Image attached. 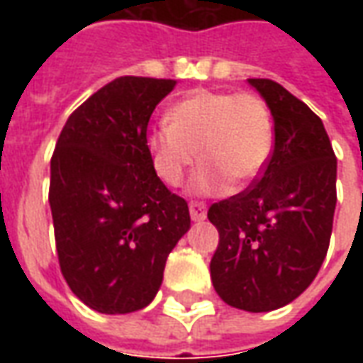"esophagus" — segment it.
<instances>
[{
    "mask_svg": "<svg viewBox=\"0 0 363 363\" xmlns=\"http://www.w3.org/2000/svg\"><path fill=\"white\" fill-rule=\"evenodd\" d=\"M206 212H208V208H206L204 202H190V218H192V221H204Z\"/></svg>",
    "mask_w": 363,
    "mask_h": 363,
    "instance_id": "obj_1",
    "label": "esophagus"
}]
</instances>
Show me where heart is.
Returning <instances> with one entry per match:
<instances>
[{"instance_id": "1", "label": "heart", "mask_w": 363, "mask_h": 363, "mask_svg": "<svg viewBox=\"0 0 363 363\" xmlns=\"http://www.w3.org/2000/svg\"><path fill=\"white\" fill-rule=\"evenodd\" d=\"M167 126L150 130L145 147L155 173L171 186L200 155L190 189L198 194L221 192L229 181H252L267 167L274 147L272 114L252 93L198 89L167 111Z\"/></svg>"}]
</instances>
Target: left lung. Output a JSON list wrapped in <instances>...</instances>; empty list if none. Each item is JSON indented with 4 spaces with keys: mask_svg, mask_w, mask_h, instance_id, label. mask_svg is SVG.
I'll return each instance as SVG.
<instances>
[{
    "mask_svg": "<svg viewBox=\"0 0 363 363\" xmlns=\"http://www.w3.org/2000/svg\"><path fill=\"white\" fill-rule=\"evenodd\" d=\"M270 108L274 150L251 189L212 204L220 231L210 262L218 296L267 313L311 286L327 257L336 208V157L315 112L270 79H247Z\"/></svg>",
    "mask_w": 363,
    "mask_h": 363,
    "instance_id": "8db88e82",
    "label": "left lung"
}]
</instances>
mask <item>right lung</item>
I'll use <instances>...</instances> for the list:
<instances>
[{"instance_id":"add662e5","label":"right lung","mask_w":363,"mask_h":363,"mask_svg":"<svg viewBox=\"0 0 363 363\" xmlns=\"http://www.w3.org/2000/svg\"><path fill=\"white\" fill-rule=\"evenodd\" d=\"M174 79L118 77L67 118L50 161V210L62 274L83 303L138 311L161 288L169 252L190 229L186 200L161 182L147 122Z\"/></svg>"}]
</instances>
